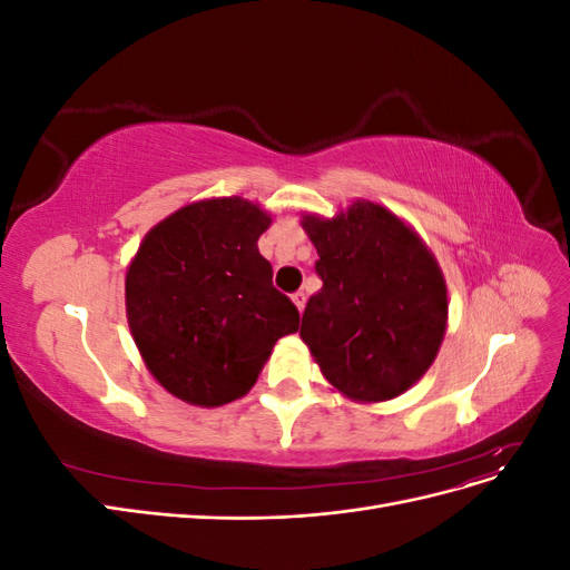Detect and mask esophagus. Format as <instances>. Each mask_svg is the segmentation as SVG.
Instances as JSON below:
<instances>
[{"label":"esophagus","mask_w":570,"mask_h":570,"mask_svg":"<svg viewBox=\"0 0 570 570\" xmlns=\"http://www.w3.org/2000/svg\"><path fill=\"white\" fill-rule=\"evenodd\" d=\"M292 302H295L297 312L302 314V312H304V306H306V295H304V292L299 289V292H295V295H292Z\"/></svg>","instance_id":"esophagus-1"}]
</instances>
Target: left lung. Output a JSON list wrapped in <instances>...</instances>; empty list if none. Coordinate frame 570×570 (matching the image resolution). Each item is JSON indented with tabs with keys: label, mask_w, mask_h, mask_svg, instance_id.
Here are the masks:
<instances>
[{
	"label": "left lung",
	"mask_w": 570,
	"mask_h": 570,
	"mask_svg": "<svg viewBox=\"0 0 570 570\" xmlns=\"http://www.w3.org/2000/svg\"><path fill=\"white\" fill-rule=\"evenodd\" d=\"M323 287L299 337L352 402L404 394L433 366L446 333V283L433 252L383 204L356 199L333 218L304 214Z\"/></svg>",
	"instance_id": "1"
}]
</instances>
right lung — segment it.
Segmentation results:
<instances>
[{
    "label": "right lung",
    "instance_id": "1",
    "mask_svg": "<svg viewBox=\"0 0 570 570\" xmlns=\"http://www.w3.org/2000/svg\"><path fill=\"white\" fill-rule=\"evenodd\" d=\"M271 214L243 197L180 206L154 226L126 271V316L157 383L193 406L245 396L299 312L258 254Z\"/></svg>",
    "mask_w": 570,
    "mask_h": 570
}]
</instances>
